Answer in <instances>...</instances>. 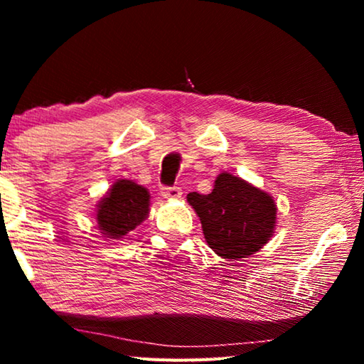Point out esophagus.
Returning <instances> with one entry per match:
<instances>
[{
  "label": "esophagus",
  "instance_id": "esophagus-1",
  "mask_svg": "<svg viewBox=\"0 0 364 364\" xmlns=\"http://www.w3.org/2000/svg\"><path fill=\"white\" fill-rule=\"evenodd\" d=\"M181 188L178 186H165L162 188V196L165 199H180L181 197Z\"/></svg>",
  "mask_w": 364,
  "mask_h": 364
}]
</instances>
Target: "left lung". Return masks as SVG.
<instances>
[{"label":"left lung","mask_w":364,"mask_h":364,"mask_svg":"<svg viewBox=\"0 0 364 364\" xmlns=\"http://www.w3.org/2000/svg\"><path fill=\"white\" fill-rule=\"evenodd\" d=\"M205 241L223 258H245L269 241L276 226L271 196L230 173H220L210 194L189 193Z\"/></svg>","instance_id":"left-lung-1"}]
</instances>
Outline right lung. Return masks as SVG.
<instances>
[{
	"label": "right lung",
	"instance_id": "obj_1",
	"mask_svg": "<svg viewBox=\"0 0 364 364\" xmlns=\"http://www.w3.org/2000/svg\"><path fill=\"white\" fill-rule=\"evenodd\" d=\"M147 189L130 180H119L97 205V226L106 237L120 239L143 223L149 213Z\"/></svg>",
	"mask_w": 364,
	"mask_h": 364
}]
</instances>
